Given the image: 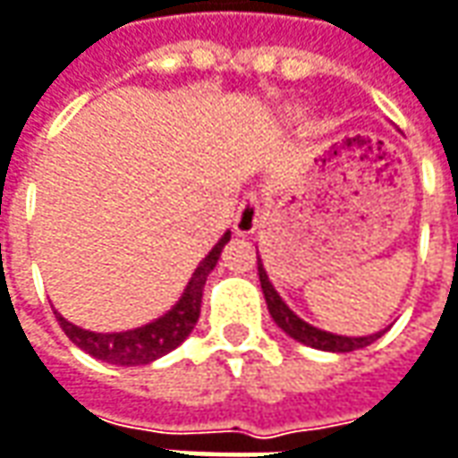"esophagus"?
Returning a JSON list of instances; mask_svg holds the SVG:
<instances>
[{
  "instance_id": "34e87169",
  "label": "esophagus",
  "mask_w": 458,
  "mask_h": 458,
  "mask_svg": "<svg viewBox=\"0 0 458 458\" xmlns=\"http://www.w3.org/2000/svg\"><path fill=\"white\" fill-rule=\"evenodd\" d=\"M259 212H261V202H259V194L249 191L243 194V199L238 202V212H235V220H233V228L238 235H249L259 228Z\"/></svg>"
}]
</instances>
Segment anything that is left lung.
Masks as SVG:
<instances>
[{"label":"left lung","instance_id":"left-lung-1","mask_svg":"<svg viewBox=\"0 0 458 458\" xmlns=\"http://www.w3.org/2000/svg\"><path fill=\"white\" fill-rule=\"evenodd\" d=\"M259 280H261V290H264V298H267V306H269V313L275 318V324L283 329L284 335H290L293 339L309 344V347H316V350H327V352H352V350H360V347H368L370 342H376L378 335L370 336H342V335H332V332H321L316 327L306 324L295 310L290 309L280 298V293L275 290V284L269 283L267 277V269L261 267V259H259Z\"/></svg>","mask_w":458,"mask_h":458}]
</instances>
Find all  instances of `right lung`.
<instances>
[{
	"mask_svg": "<svg viewBox=\"0 0 458 458\" xmlns=\"http://www.w3.org/2000/svg\"><path fill=\"white\" fill-rule=\"evenodd\" d=\"M230 241V233H225L215 249L204 256L199 267L194 269L191 280L186 284L181 301L165 316L155 318L152 324H145L140 329H129V332H114V335H98V332H88L80 329L74 324H69L67 318H59V327L64 329V335L88 355H93L98 360L111 365H148L163 355H168L175 350L186 336L191 335L194 324L199 321V310H202V293L207 275L215 269L223 246Z\"/></svg>",
	"mask_w": 458,
	"mask_h": 458,
	"instance_id": "obj_1",
	"label": "right lung"
}]
</instances>
